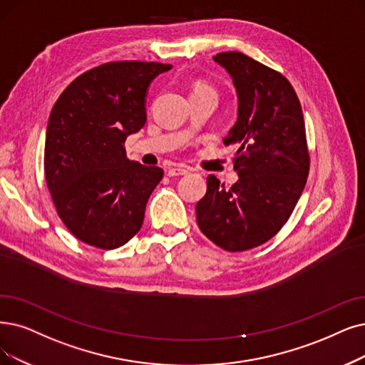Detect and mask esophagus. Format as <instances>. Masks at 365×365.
I'll list each match as a JSON object with an SVG mask.
<instances>
[{
    "label": "esophagus",
    "mask_w": 365,
    "mask_h": 365,
    "mask_svg": "<svg viewBox=\"0 0 365 365\" xmlns=\"http://www.w3.org/2000/svg\"><path fill=\"white\" fill-rule=\"evenodd\" d=\"M187 173H188L187 166H175V168L168 169L169 177H180V175H187Z\"/></svg>",
    "instance_id": "esophagus-1"
}]
</instances>
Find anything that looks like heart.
I'll list each match as a JSON object with an SVG mask.
<instances>
[{
    "label": "heart",
    "instance_id": "b5f03b06",
    "mask_svg": "<svg viewBox=\"0 0 365 365\" xmlns=\"http://www.w3.org/2000/svg\"><path fill=\"white\" fill-rule=\"evenodd\" d=\"M196 91H214V90L211 88L210 85L199 82V83H196V85H195V90H193V93H196Z\"/></svg>",
    "mask_w": 365,
    "mask_h": 365
}]
</instances>
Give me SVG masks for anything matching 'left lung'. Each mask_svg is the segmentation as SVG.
<instances>
[{"label":"left lung","instance_id":"1","mask_svg":"<svg viewBox=\"0 0 365 365\" xmlns=\"http://www.w3.org/2000/svg\"><path fill=\"white\" fill-rule=\"evenodd\" d=\"M238 94V120L225 145H235L230 188L214 175L196 205L203 235L227 252L267 242L289 220L307 182L310 154L302 109L282 75L241 52L217 53Z\"/></svg>","mask_w":365,"mask_h":365}]
</instances>
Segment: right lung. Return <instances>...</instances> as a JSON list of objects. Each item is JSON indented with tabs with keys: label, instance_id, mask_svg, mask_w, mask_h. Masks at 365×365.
I'll list each match as a JSON object with an SVG mask.
<instances>
[{
	"label": "right lung",
	"instance_id": "right-lung-1",
	"mask_svg": "<svg viewBox=\"0 0 365 365\" xmlns=\"http://www.w3.org/2000/svg\"><path fill=\"white\" fill-rule=\"evenodd\" d=\"M170 64L113 61L82 73L52 108L45 177L66 227L85 244L113 250L140 230L163 169L127 158L124 142L147 123L148 86Z\"/></svg>",
	"mask_w": 365,
	"mask_h": 365
}]
</instances>
